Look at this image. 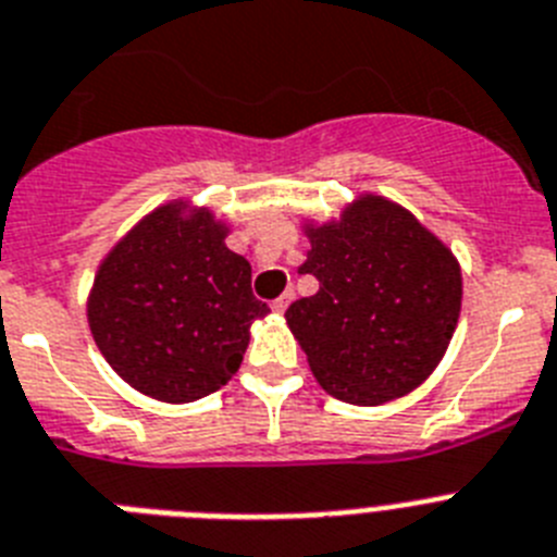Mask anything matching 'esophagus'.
Returning <instances> with one entry per match:
<instances>
[{"label":"esophagus","mask_w":557,"mask_h":557,"mask_svg":"<svg viewBox=\"0 0 557 557\" xmlns=\"http://www.w3.org/2000/svg\"><path fill=\"white\" fill-rule=\"evenodd\" d=\"M293 296H296V293H293V289H287V293H282V296L275 298L273 301V310L275 312H284L289 307V301H293Z\"/></svg>","instance_id":"esophagus-1"}]
</instances>
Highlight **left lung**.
Masks as SVG:
<instances>
[{"mask_svg": "<svg viewBox=\"0 0 557 557\" xmlns=\"http://www.w3.org/2000/svg\"><path fill=\"white\" fill-rule=\"evenodd\" d=\"M298 273L318 293L287 307V324L318 383L351 406L417 388L450 344L462 273L450 250L388 199L366 197L341 222L310 227Z\"/></svg>", "mask_w": 557, "mask_h": 557, "instance_id": "8db88e82", "label": "left lung"}]
</instances>
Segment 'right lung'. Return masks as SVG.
Listing matches in <instances>:
<instances>
[{
  "label": "right lung",
  "instance_id": "add662e5",
  "mask_svg": "<svg viewBox=\"0 0 557 557\" xmlns=\"http://www.w3.org/2000/svg\"><path fill=\"white\" fill-rule=\"evenodd\" d=\"M268 304L250 289V264L225 247L208 211L149 213L95 275L89 330L109 366L137 392L191 403L236 374L253 318Z\"/></svg>",
  "mask_w": 557,
  "mask_h": 557
}]
</instances>
